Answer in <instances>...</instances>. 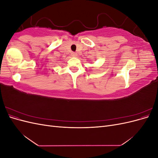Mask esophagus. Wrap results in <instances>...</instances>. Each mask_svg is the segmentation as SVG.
Wrapping results in <instances>:
<instances>
[{
    "label": "esophagus",
    "instance_id": "34e87169",
    "mask_svg": "<svg viewBox=\"0 0 158 158\" xmlns=\"http://www.w3.org/2000/svg\"><path fill=\"white\" fill-rule=\"evenodd\" d=\"M71 55H72V56H77V54H76V52H72Z\"/></svg>",
    "mask_w": 158,
    "mask_h": 158
}]
</instances>
